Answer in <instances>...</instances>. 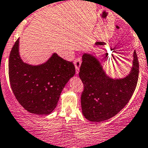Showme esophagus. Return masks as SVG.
Segmentation results:
<instances>
[{"label":"esophagus","mask_w":148,"mask_h":148,"mask_svg":"<svg viewBox=\"0 0 148 148\" xmlns=\"http://www.w3.org/2000/svg\"><path fill=\"white\" fill-rule=\"evenodd\" d=\"M81 58H77V59L75 60L74 61V65H75V68H76V74H79V69H80V66H81Z\"/></svg>","instance_id":"1"}]
</instances>
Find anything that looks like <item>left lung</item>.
Masks as SVG:
<instances>
[{"instance_id":"1","label":"left lung","mask_w":148,"mask_h":148,"mask_svg":"<svg viewBox=\"0 0 148 148\" xmlns=\"http://www.w3.org/2000/svg\"><path fill=\"white\" fill-rule=\"evenodd\" d=\"M84 84L81 106L84 116L94 122L106 121L116 115L128 103L137 86L139 62L136 51L132 66L124 77H111L93 54L84 53L79 71Z\"/></svg>"}]
</instances>
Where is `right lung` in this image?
<instances>
[{"instance_id": "add662e5", "label": "right lung", "mask_w": 148, "mask_h": 148, "mask_svg": "<svg viewBox=\"0 0 148 148\" xmlns=\"http://www.w3.org/2000/svg\"><path fill=\"white\" fill-rule=\"evenodd\" d=\"M74 74V64L56 53L38 65L24 62L19 55V38L10 53L8 75L11 89L21 106L32 114H51L63 89Z\"/></svg>"}]
</instances>
